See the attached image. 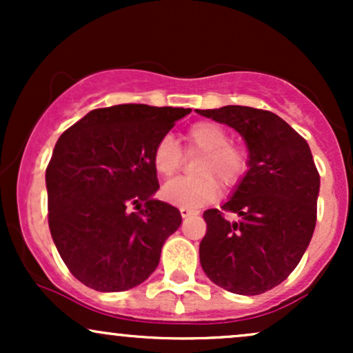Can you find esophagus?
Returning a JSON list of instances; mask_svg holds the SVG:
<instances>
[{"instance_id": "1", "label": "esophagus", "mask_w": 353, "mask_h": 353, "mask_svg": "<svg viewBox=\"0 0 353 353\" xmlns=\"http://www.w3.org/2000/svg\"><path fill=\"white\" fill-rule=\"evenodd\" d=\"M196 214H197V212H196V210H190V209H184V208H182V209H181V216H182V217H184V219H185V217H190V216H196Z\"/></svg>"}]
</instances>
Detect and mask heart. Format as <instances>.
Returning <instances> with one entry per match:
<instances>
[{
  "label": "heart",
  "mask_w": 353,
  "mask_h": 353,
  "mask_svg": "<svg viewBox=\"0 0 353 353\" xmlns=\"http://www.w3.org/2000/svg\"><path fill=\"white\" fill-rule=\"evenodd\" d=\"M189 152H202L196 165L199 177H177L163 188V197L169 204L184 209H199L216 201L221 188L230 189L244 176L247 156L241 148L229 143V132L221 124L201 121L185 132ZM152 164L163 177H171L179 171L182 152L172 136H164L152 152Z\"/></svg>",
  "instance_id": "1"
}]
</instances>
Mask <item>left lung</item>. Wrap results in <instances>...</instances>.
Wrapping results in <instances>:
<instances>
[{
  "mask_svg": "<svg viewBox=\"0 0 353 353\" xmlns=\"http://www.w3.org/2000/svg\"><path fill=\"white\" fill-rule=\"evenodd\" d=\"M236 129L247 145V172L222 210L208 209L201 265L216 285L259 295L285 281L309 247L317 221L320 176L307 141L282 117L247 106L197 109Z\"/></svg>",
  "mask_w": 353,
  "mask_h": 353,
  "instance_id": "left-lung-1",
  "label": "left lung"
}]
</instances>
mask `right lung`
Returning <instances> with one entry per match:
<instances>
[{
	"instance_id": "obj_1",
	"label": "right lung",
	"mask_w": 353,
	"mask_h": 353,
	"mask_svg": "<svg viewBox=\"0 0 353 353\" xmlns=\"http://www.w3.org/2000/svg\"><path fill=\"white\" fill-rule=\"evenodd\" d=\"M189 112L119 104L88 112L61 134L46 169L48 222L61 259L84 285L123 292L156 270L182 217L152 197L159 189L152 152Z\"/></svg>"
}]
</instances>
